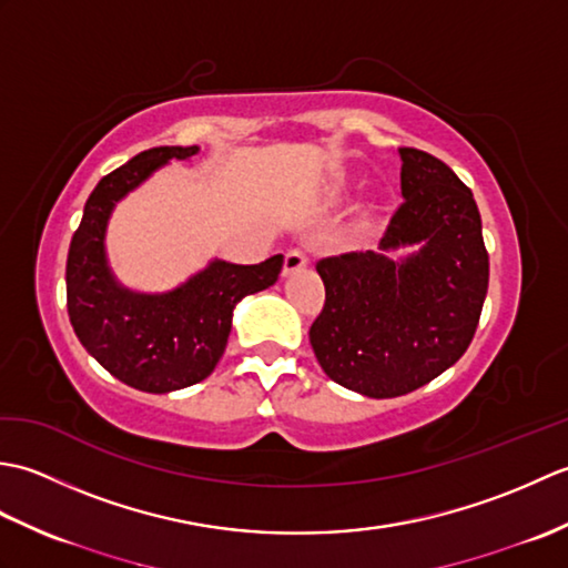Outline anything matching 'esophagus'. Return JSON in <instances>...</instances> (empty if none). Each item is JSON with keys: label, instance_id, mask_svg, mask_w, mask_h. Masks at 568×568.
Listing matches in <instances>:
<instances>
[{"label": "esophagus", "instance_id": "esophagus-1", "mask_svg": "<svg viewBox=\"0 0 568 568\" xmlns=\"http://www.w3.org/2000/svg\"><path fill=\"white\" fill-rule=\"evenodd\" d=\"M307 268V256L303 251H297V248H293V251H287L285 253V265H283V275H295V273H300V271H305Z\"/></svg>", "mask_w": 568, "mask_h": 568}]
</instances>
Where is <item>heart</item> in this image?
<instances>
[{
	"mask_svg": "<svg viewBox=\"0 0 568 568\" xmlns=\"http://www.w3.org/2000/svg\"><path fill=\"white\" fill-rule=\"evenodd\" d=\"M344 190H346L344 183H336V185L329 190V197H332V200H339V197L344 195Z\"/></svg>",
	"mask_w": 568,
	"mask_h": 568,
	"instance_id": "b5f03b06",
	"label": "heart"
}]
</instances>
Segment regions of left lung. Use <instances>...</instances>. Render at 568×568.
Wrapping results in <instances>:
<instances>
[{"label":"left lung","instance_id":"left-lung-1","mask_svg":"<svg viewBox=\"0 0 568 568\" xmlns=\"http://www.w3.org/2000/svg\"><path fill=\"white\" fill-rule=\"evenodd\" d=\"M397 153L400 210L378 251L317 263L327 300L310 327L322 371L376 400L413 393L454 366L474 339L488 293L474 192L434 155Z\"/></svg>","mask_w":568,"mask_h":568}]
</instances>
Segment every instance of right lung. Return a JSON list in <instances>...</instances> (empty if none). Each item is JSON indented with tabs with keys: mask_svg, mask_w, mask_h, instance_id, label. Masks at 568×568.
<instances>
[{
	"mask_svg": "<svg viewBox=\"0 0 568 568\" xmlns=\"http://www.w3.org/2000/svg\"><path fill=\"white\" fill-rule=\"evenodd\" d=\"M197 153V146L151 149L104 175L70 241L65 287L72 329L102 368L143 393H173L207 378L226 348L234 307L271 287L283 268L281 253L258 265L212 258L165 293L131 291L114 275L104 239L116 202L168 161H190Z\"/></svg>",
	"mask_w": 568,
	"mask_h": 568,
	"instance_id": "obj_1",
	"label": "right lung"
}]
</instances>
